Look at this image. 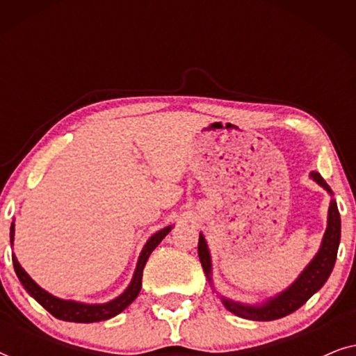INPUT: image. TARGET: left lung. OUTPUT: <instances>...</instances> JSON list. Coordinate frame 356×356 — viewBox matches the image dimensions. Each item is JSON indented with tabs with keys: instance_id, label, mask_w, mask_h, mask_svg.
I'll list each match as a JSON object with an SVG mask.
<instances>
[{
	"instance_id": "obj_1",
	"label": "left lung",
	"mask_w": 356,
	"mask_h": 356,
	"mask_svg": "<svg viewBox=\"0 0 356 356\" xmlns=\"http://www.w3.org/2000/svg\"><path fill=\"white\" fill-rule=\"evenodd\" d=\"M311 178H314V181H318L324 189H327L330 193L329 184L324 181V178L321 177L318 172L311 173ZM340 243V213L335 201L330 202L329 207V218H327V230L324 233L323 245L321 250L311 264L303 270V274L298 277V280L290 286L289 290H285L284 293H280L277 298H272L262 306H243L240 303H233L230 300L223 298V305L227 306L228 311H232L233 314L240 316L245 319L252 321H274L279 318H284L286 314H291L296 311L300 306H303L321 286L325 284V280L329 279L330 272L334 269L335 257H337V250ZM197 254L201 259L202 269L209 277L211 274V256H209V250L202 235H199L197 243ZM211 280V277H209Z\"/></svg>"
}]
</instances>
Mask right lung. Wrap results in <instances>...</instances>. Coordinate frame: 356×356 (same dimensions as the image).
<instances>
[{"mask_svg":"<svg viewBox=\"0 0 356 356\" xmlns=\"http://www.w3.org/2000/svg\"><path fill=\"white\" fill-rule=\"evenodd\" d=\"M168 232H170V227L163 228V230L155 233L154 236H150L147 245L144 246L143 252H140L138 267H136L131 285L126 289L123 295L105 305H81V303H76V301H65V300L55 298V296L47 293L45 290H42L40 286H38L35 282L26 274V270H24L21 264L17 262L16 256H13L14 270H16V275L19 277V280H21L24 289L27 290V293L33 296V298H35L38 303L48 311V313L55 316V318L70 321V323H99V321L110 319L113 318V316L120 314L121 311L128 308V306L136 300V296H138L140 291V285H143V270H144L145 262H147L150 252L159 246V243L167 236ZM13 238H14V225H11V243H13Z\"/></svg>","mask_w":356,"mask_h":356,"instance_id":"right-lung-1","label":"right lung"}]
</instances>
